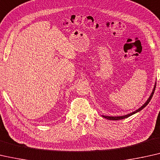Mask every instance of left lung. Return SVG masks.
Here are the masks:
<instances>
[{"instance_id":"left-lung-1","label":"left lung","mask_w":160,"mask_h":160,"mask_svg":"<svg viewBox=\"0 0 160 160\" xmlns=\"http://www.w3.org/2000/svg\"><path fill=\"white\" fill-rule=\"evenodd\" d=\"M155 88H156V82H155V84L154 85V88H153V90H152V93H151V95L149 96V97H148V98L147 100V102H146L144 103H143V104L141 106L140 108H138V109L136 110V111L132 112H131V113H130V114H125V115H123V116H115V117L114 116V117H112V116L102 115V117H103V118H106V119H108V120H122V119L127 118H128V117L131 116V115H132V114H134L137 113V112H140L141 110H142L145 107H147V106L148 105V103L150 102V101H151V99H152L153 95H154V91H155Z\"/></svg>"}]
</instances>
